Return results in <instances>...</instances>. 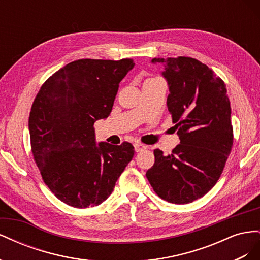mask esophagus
<instances>
[{"instance_id":"34e87169","label":"esophagus","mask_w":260,"mask_h":260,"mask_svg":"<svg viewBox=\"0 0 260 260\" xmlns=\"http://www.w3.org/2000/svg\"><path fill=\"white\" fill-rule=\"evenodd\" d=\"M133 145H135L136 152H141V151H142V149H145V148L147 147L146 145H144V144H142V143H140V142H136Z\"/></svg>"}]
</instances>
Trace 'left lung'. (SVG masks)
I'll use <instances>...</instances> for the list:
<instances>
[{
    "label": "left lung",
    "instance_id": "left-lung-1",
    "mask_svg": "<svg viewBox=\"0 0 260 260\" xmlns=\"http://www.w3.org/2000/svg\"><path fill=\"white\" fill-rule=\"evenodd\" d=\"M168 82V111L180 139L172 153L155 149L146 178L160 199L187 204L205 195L221 176L233 144L230 101L225 84L200 60L153 58Z\"/></svg>",
    "mask_w": 260,
    "mask_h": 260
}]
</instances>
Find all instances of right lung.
<instances>
[{"label": "right lung", "instance_id": "add662e5", "mask_svg": "<svg viewBox=\"0 0 260 260\" xmlns=\"http://www.w3.org/2000/svg\"><path fill=\"white\" fill-rule=\"evenodd\" d=\"M133 59H78L46 80L31 106V152L44 183L76 208L94 207L112 194L135 155L131 143H95L93 124L111 114Z\"/></svg>", "mask_w": 260, "mask_h": 260}]
</instances>
